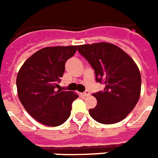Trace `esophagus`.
<instances>
[{"label":"esophagus","mask_w":158,"mask_h":158,"mask_svg":"<svg viewBox=\"0 0 158 158\" xmlns=\"http://www.w3.org/2000/svg\"><path fill=\"white\" fill-rule=\"evenodd\" d=\"M89 94H90V93H89V90H85V92L82 93V96H89Z\"/></svg>","instance_id":"34e87169"}]
</instances>
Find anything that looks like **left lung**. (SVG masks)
Returning a JSON list of instances; mask_svg holds the SVG:
<instances>
[{
	"label": "left lung",
	"instance_id": "8db88e82",
	"mask_svg": "<svg viewBox=\"0 0 158 158\" xmlns=\"http://www.w3.org/2000/svg\"><path fill=\"white\" fill-rule=\"evenodd\" d=\"M78 51L95 70L96 82L105 85L102 91L93 94L97 105L89 110L90 116L104 124L122 121L140 95L141 77L135 62L118 46L106 42L78 45Z\"/></svg>",
	"mask_w": 158,
	"mask_h": 158
}]
</instances>
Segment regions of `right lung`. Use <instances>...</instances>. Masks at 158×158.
I'll use <instances>...</instances> for the list:
<instances>
[{
	"label": "right lung",
	"mask_w": 158,
	"mask_h": 158,
	"mask_svg": "<svg viewBox=\"0 0 158 158\" xmlns=\"http://www.w3.org/2000/svg\"><path fill=\"white\" fill-rule=\"evenodd\" d=\"M77 45L45 47L23 64L17 76L19 100L29 115L47 126H59L69 118L72 103L79 96L56 88L65 63Z\"/></svg>",
	"instance_id": "add662e5"
}]
</instances>
